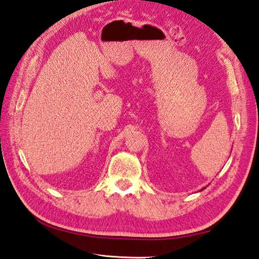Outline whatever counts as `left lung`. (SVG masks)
<instances>
[{
  "mask_svg": "<svg viewBox=\"0 0 259 259\" xmlns=\"http://www.w3.org/2000/svg\"><path fill=\"white\" fill-rule=\"evenodd\" d=\"M203 189H205V187H204V188H202V189H200V191H203Z\"/></svg>",
  "mask_w": 259,
  "mask_h": 259,
  "instance_id": "obj_1",
  "label": "left lung"
}]
</instances>
